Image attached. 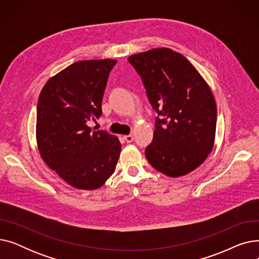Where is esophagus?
Here are the masks:
<instances>
[{
  "label": "esophagus",
  "instance_id": "esophagus-1",
  "mask_svg": "<svg viewBox=\"0 0 259 259\" xmlns=\"http://www.w3.org/2000/svg\"><path fill=\"white\" fill-rule=\"evenodd\" d=\"M124 140H125L127 143H131V142L133 141V137H132V135H125Z\"/></svg>",
  "mask_w": 259,
  "mask_h": 259
}]
</instances>
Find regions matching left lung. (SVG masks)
I'll list each match as a JSON object with an SVG mask.
<instances>
[{
    "instance_id": "obj_1",
    "label": "left lung",
    "mask_w": 259,
    "mask_h": 259,
    "mask_svg": "<svg viewBox=\"0 0 259 259\" xmlns=\"http://www.w3.org/2000/svg\"><path fill=\"white\" fill-rule=\"evenodd\" d=\"M156 117L146 157L170 178L186 175L206 160L214 147L216 103L207 81L183 54L153 48L132 54Z\"/></svg>"
}]
</instances>
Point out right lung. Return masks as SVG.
Wrapping results in <instances>:
<instances>
[{
    "mask_svg": "<svg viewBox=\"0 0 259 259\" xmlns=\"http://www.w3.org/2000/svg\"><path fill=\"white\" fill-rule=\"evenodd\" d=\"M115 60H87L50 77L39 93L35 138L40 157L67 184L79 190L102 187L114 173L121 145L95 131L107 79Z\"/></svg>",
    "mask_w": 259,
    "mask_h": 259,
    "instance_id": "obj_1",
    "label": "right lung"
}]
</instances>
